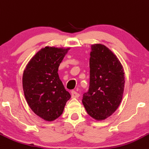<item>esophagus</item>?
I'll return each instance as SVG.
<instances>
[{
    "instance_id": "34e87169",
    "label": "esophagus",
    "mask_w": 149,
    "mask_h": 149,
    "mask_svg": "<svg viewBox=\"0 0 149 149\" xmlns=\"http://www.w3.org/2000/svg\"><path fill=\"white\" fill-rule=\"evenodd\" d=\"M80 96V94L76 91H72L71 92V97L72 98H78Z\"/></svg>"
}]
</instances>
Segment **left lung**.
<instances>
[{"label": "left lung", "instance_id": "8db88e82", "mask_svg": "<svg viewBox=\"0 0 149 149\" xmlns=\"http://www.w3.org/2000/svg\"><path fill=\"white\" fill-rule=\"evenodd\" d=\"M89 68V90L82 101L89 116L103 120L115 112L122 100L123 69L116 55L101 44L92 45Z\"/></svg>", "mask_w": 149, "mask_h": 149}]
</instances>
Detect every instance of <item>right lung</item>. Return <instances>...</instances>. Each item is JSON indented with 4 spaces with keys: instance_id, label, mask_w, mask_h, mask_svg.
Masks as SVG:
<instances>
[{
    "instance_id": "1",
    "label": "right lung",
    "mask_w": 149,
    "mask_h": 149,
    "mask_svg": "<svg viewBox=\"0 0 149 149\" xmlns=\"http://www.w3.org/2000/svg\"><path fill=\"white\" fill-rule=\"evenodd\" d=\"M69 49L43 48L32 57L23 71V89L27 103L37 116L46 121L58 118L71 98L57 73Z\"/></svg>"
}]
</instances>
